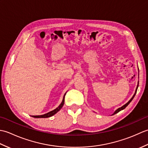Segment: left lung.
I'll use <instances>...</instances> for the list:
<instances>
[{
	"label": "left lung",
	"instance_id": "obj_1",
	"mask_svg": "<svg viewBox=\"0 0 148 148\" xmlns=\"http://www.w3.org/2000/svg\"><path fill=\"white\" fill-rule=\"evenodd\" d=\"M138 86H139V83H138V85H137V88H136V92H135V93H134V96L132 97V99L129 100V101H128L126 104H125L124 106H123L122 107H121V108H118L117 110H116V111L114 112V114H113L112 115H114V114H116V113H118V112H119L120 111H121V110H123V109H124L125 108H126V107L129 104V103H130V102L132 101V100H133V99L134 98V97H135V95H136V93H137V88H138Z\"/></svg>",
	"mask_w": 148,
	"mask_h": 148
}]
</instances>
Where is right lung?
<instances>
[{"mask_svg": "<svg viewBox=\"0 0 148 148\" xmlns=\"http://www.w3.org/2000/svg\"><path fill=\"white\" fill-rule=\"evenodd\" d=\"M65 94H66V93H65V95H64V98H63V100H62V103H60V105L57 108H56L55 109L53 110V111H50V112H48V113H46V114H43V115H40V116H32V117H34V118H49V117H51V116H53L54 114H55L56 112H58V111H60V110L61 109V108H62L63 106H64V102H65Z\"/></svg>", "mask_w": 148, "mask_h": 148, "instance_id": "right-lung-1", "label": "right lung"}]
</instances>
